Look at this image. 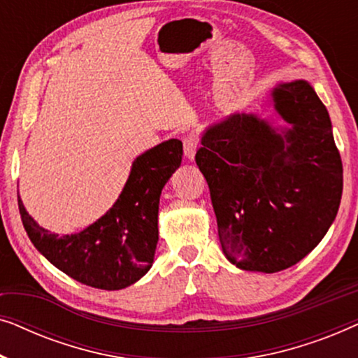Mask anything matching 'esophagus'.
I'll return each instance as SVG.
<instances>
[{
  "label": "esophagus",
  "mask_w": 358,
  "mask_h": 358,
  "mask_svg": "<svg viewBox=\"0 0 358 358\" xmlns=\"http://www.w3.org/2000/svg\"><path fill=\"white\" fill-rule=\"evenodd\" d=\"M199 148V138L195 135H187L184 138V155L185 158L192 161L195 158V153H197Z\"/></svg>",
  "instance_id": "esophagus-1"
}]
</instances>
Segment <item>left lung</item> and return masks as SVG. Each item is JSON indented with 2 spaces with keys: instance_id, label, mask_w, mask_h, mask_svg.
Returning <instances> with one entry per match:
<instances>
[{
  "instance_id": "1",
  "label": "left lung",
  "mask_w": 358,
  "mask_h": 358,
  "mask_svg": "<svg viewBox=\"0 0 358 358\" xmlns=\"http://www.w3.org/2000/svg\"><path fill=\"white\" fill-rule=\"evenodd\" d=\"M287 122L231 114L202 135L195 163L207 179L224 256L243 271L280 272L315 249L342 197V161L326 106L306 81L272 91Z\"/></svg>"
}]
</instances>
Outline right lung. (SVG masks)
I'll return each mask as SVG.
<instances>
[{
	"instance_id": "1",
	"label": "right lung",
	"mask_w": 358,
	"mask_h": 358,
	"mask_svg": "<svg viewBox=\"0 0 358 358\" xmlns=\"http://www.w3.org/2000/svg\"><path fill=\"white\" fill-rule=\"evenodd\" d=\"M182 161V141L168 140L131 164L125 187L104 217L75 234L47 231L26 212L27 236L47 261L66 275L101 290H120L150 271L158 244V208L164 184Z\"/></svg>"
}]
</instances>
